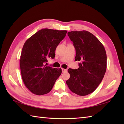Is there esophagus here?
<instances>
[{
    "label": "esophagus",
    "mask_w": 124,
    "mask_h": 124,
    "mask_svg": "<svg viewBox=\"0 0 124 124\" xmlns=\"http://www.w3.org/2000/svg\"><path fill=\"white\" fill-rule=\"evenodd\" d=\"M62 72H65L67 71V69H63V68H62Z\"/></svg>",
    "instance_id": "34e87169"
}]
</instances>
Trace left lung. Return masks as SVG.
<instances>
[{"instance_id":"8db88e82","label":"left lung","mask_w":124,"mask_h":124,"mask_svg":"<svg viewBox=\"0 0 124 124\" xmlns=\"http://www.w3.org/2000/svg\"><path fill=\"white\" fill-rule=\"evenodd\" d=\"M68 35L76 49L75 61L80 63L78 69H68L70 76L66 83L73 93L85 96L93 93L104 77L107 69L106 50L88 31H72Z\"/></svg>"}]
</instances>
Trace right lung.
I'll list each match as a JSON object with an SVG mask.
<instances>
[{
	"instance_id": "obj_1",
	"label": "right lung",
	"mask_w": 124,
	"mask_h": 124,
	"mask_svg": "<svg viewBox=\"0 0 124 124\" xmlns=\"http://www.w3.org/2000/svg\"><path fill=\"white\" fill-rule=\"evenodd\" d=\"M67 31L43 29L27 39L20 59L22 80L27 88L37 95L48 93L62 73L61 68L46 66Z\"/></svg>"
}]
</instances>
